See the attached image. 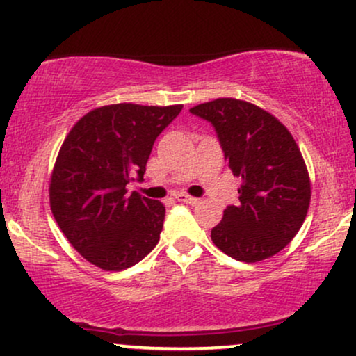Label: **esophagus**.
I'll list each match as a JSON object with an SVG mask.
<instances>
[{
    "label": "esophagus",
    "instance_id": "esophagus-1",
    "mask_svg": "<svg viewBox=\"0 0 356 356\" xmlns=\"http://www.w3.org/2000/svg\"><path fill=\"white\" fill-rule=\"evenodd\" d=\"M177 201L191 204V206H195V204H199V201H201V199L192 197V195H187V194H177Z\"/></svg>",
    "mask_w": 356,
    "mask_h": 356
}]
</instances>
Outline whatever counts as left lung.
<instances>
[{
    "instance_id": "8db88e82",
    "label": "left lung",
    "mask_w": 356,
    "mask_h": 356,
    "mask_svg": "<svg viewBox=\"0 0 356 356\" xmlns=\"http://www.w3.org/2000/svg\"><path fill=\"white\" fill-rule=\"evenodd\" d=\"M191 113L214 125L231 172L241 177L239 202L224 209L212 243L243 263L275 256L303 226L312 199L295 138L275 115L244 100L206 102Z\"/></svg>"
}]
</instances>
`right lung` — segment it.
<instances>
[{
	"label": "right lung",
	"mask_w": 356,
	"mask_h": 356,
	"mask_svg": "<svg viewBox=\"0 0 356 356\" xmlns=\"http://www.w3.org/2000/svg\"><path fill=\"white\" fill-rule=\"evenodd\" d=\"M182 105L115 104L72 127L50 179V207L65 238L88 263L122 271L157 246L164 204L127 192L144 179L155 138Z\"/></svg>",
	"instance_id": "1"
}]
</instances>
